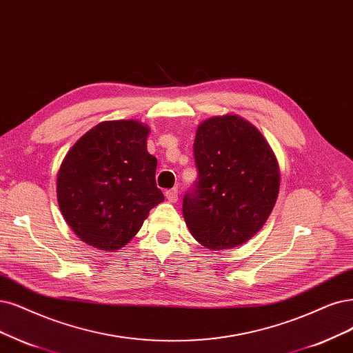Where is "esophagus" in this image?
I'll use <instances>...</instances> for the list:
<instances>
[{
	"mask_svg": "<svg viewBox=\"0 0 353 353\" xmlns=\"http://www.w3.org/2000/svg\"><path fill=\"white\" fill-rule=\"evenodd\" d=\"M165 198H167L168 202H172V203L177 202V199H179V192H177V189H170V190H167V192H165Z\"/></svg>",
	"mask_w": 353,
	"mask_h": 353,
	"instance_id": "1",
	"label": "esophagus"
}]
</instances>
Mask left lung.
Returning <instances> with one entry per match:
<instances>
[{
	"label": "left lung",
	"mask_w": 353,
	"mask_h": 353,
	"mask_svg": "<svg viewBox=\"0 0 353 353\" xmlns=\"http://www.w3.org/2000/svg\"><path fill=\"white\" fill-rule=\"evenodd\" d=\"M193 151L198 180L183 198L192 236L214 250L250 240L279 193V165L268 141L240 116H215L198 126Z\"/></svg>",
	"instance_id": "1"
}]
</instances>
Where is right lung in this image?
Instances as JSON below:
<instances>
[{"mask_svg": "<svg viewBox=\"0 0 353 353\" xmlns=\"http://www.w3.org/2000/svg\"><path fill=\"white\" fill-rule=\"evenodd\" d=\"M148 134L138 121L101 122L65 155L57 181L59 210L88 245L119 250L164 201L155 183L157 159L147 151Z\"/></svg>", "mask_w": 353, "mask_h": 353, "instance_id": "add662e5", "label": "right lung"}]
</instances>
